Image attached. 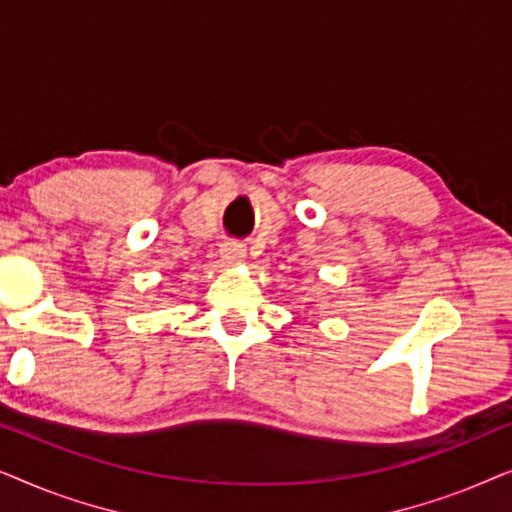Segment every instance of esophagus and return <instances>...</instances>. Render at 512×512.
I'll return each instance as SVG.
<instances>
[{
  "mask_svg": "<svg viewBox=\"0 0 512 512\" xmlns=\"http://www.w3.org/2000/svg\"><path fill=\"white\" fill-rule=\"evenodd\" d=\"M244 256H247V247H244L242 242L228 240V242L221 244V258H223V261L237 263V261H242Z\"/></svg>",
  "mask_w": 512,
  "mask_h": 512,
  "instance_id": "34e87169",
  "label": "esophagus"
}]
</instances>
